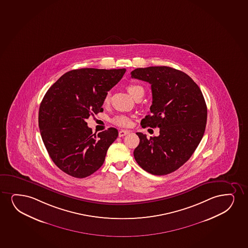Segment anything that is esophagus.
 <instances>
[{
    "instance_id": "esophagus-1",
    "label": "esophagus",
    "mask_w": 248,
    "mask_h": 248,
    "mask_svg": "<svg viewBox=\"0 0 248 248\" xmlns=\"http://www.w3.org/2000/svg\"><path fill=\"white\" fill-rule=\"evenodd\" d=\"M129 131L127 130H121L119 132V137L120 138H122V137H124V136L126 135V134H128Z\"/></svg>"
}]
</instances>
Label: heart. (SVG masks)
Wrapping results in <instances>:
<instances>
[{
  "instance_id": "obj_1",
  "label": "heart",
  "mask_w": 248,
  "mask_h": 248,
  "mask_svg": "<svg viewBox=\"0 0 248 248\" xmlns=\"http://www.w3.org/2000/svg\"><path fill=\"white\" fill-rule=\"evenodd\" d=\"M126 89H127L129 94H131L133 98L135 97L136 95H137L139 92L143 91V88H142L141 86L138 85H134V84L129 85ZM110 92H108V93H107L106 95H105V97H104V104L107 105V104L109 103V102H110ZM111 122H112L114 124L120 125V126H127V125H130V123H131V120H130L128 116L119 115V116H115V117L111 120Z\"/></svg>"
}]
</instances>
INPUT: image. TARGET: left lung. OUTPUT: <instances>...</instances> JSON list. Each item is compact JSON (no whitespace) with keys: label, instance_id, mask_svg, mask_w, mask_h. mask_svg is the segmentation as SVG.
Listing matches in <instances>:
<instances>
[{"label":"left lung","instance_id":"8db88e82","mask_svg":"<svg viewBox=\"0 0 248 248\" xmlns=\"http://www.w3.org/2000/svg\"><path fill=\"white\" fill-rule=\"evenodd\" d=\"M132 78L148 82L153 103L141 120L143 128L158 127L150 138L137 132L140 142L134 150L138 165L154 175H166L185 164L204 136L207 107L197 84L185 73L167 66L138 68Z\"/></svg>","mask_w":248,"mask_h":248}]
</instances>
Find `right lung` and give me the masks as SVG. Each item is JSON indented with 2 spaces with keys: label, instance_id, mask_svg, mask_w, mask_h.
Listing matches in <instances>:
<instances>
[{
  "label": "right lung",
  "instance_id": "right-lung-1",
  "mask_svg": "<svg viewBox=\"0 0 248 248\" xmlns=\"http://www.w3.org/2000/svg\"><path fill=\"white\" fill-rule=\"evenodd\" d=\"M125 69H74L61 76L44 95L38 125L51 159L69 175L83 179L97 171L118 137L114 127L92 133L85 120L103 111L104 97Z\"/></svg>",
  "mask_w": 248,
  "mask_h": 248
}]
</instances>
